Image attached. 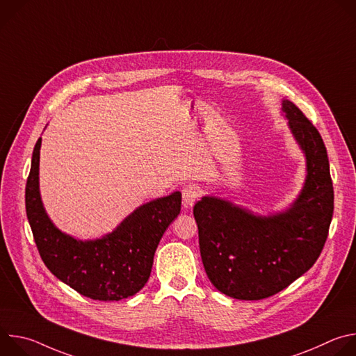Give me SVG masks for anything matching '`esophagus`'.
I'll return each mask as SVG.
<instances>
[{
	"instance_id": "obj_1",
	"label": "esophagus",
	"mask_w": 356,
	"mask_h": 356,
	"mask_svg": "<svg viewBox=\"0 0 356 356\" xmlns=\"http://www.w3.org/2000/svg\"><path fill=\"white\" fill-rule=\"evenodd\" d=\"M181 195H183V206L184 207H191L194 202L200 198L201 190H200V187H197L194 184H188L183 188Z\"/></svg>"
}]
</instances>
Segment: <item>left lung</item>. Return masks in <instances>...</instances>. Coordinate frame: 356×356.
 <instances>
[{"instance_id": "1", "label": "left lung", "mask_w": 356, "mask_h": 356, "mask_svg": "<svg viewBox=\"0 0 356 356\" xmlns=\"http://www.w3.org/2000/svg\"><path fill=\"white\" fill-rule=\"evenodd\" d=\"M282 111L307 163L293 204L258 216L204 195L193 209L206 273L221 293L238 300L270 297L306 273L320 257L332 220L334 188L323 138L291 101H282Z\"/></svg>"}]
</instances>
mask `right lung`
Returning <instances> with one entry per match:
<instances>
[{
	"instance_id": "right-lung-1",
	"label": "right lung",
	"mask_w": 356,
	"mask_h": 356,
	"mask_svg": "<svg viewBox=\"0 0 356 356\" xmlns=\"http://www.w3.org/2000/svg\"><path fill=\"white\" fill-rule=\"evenodd\" d=\"M38 139L25 188V206L35 243L46 268L80 294L118 301L147 282L155 250L166 228L180 214L181 193L152 200L131 213L111 234L94 241L62 232L47 217L39 193Z\"/></svg>"
}]
</instances>
